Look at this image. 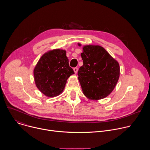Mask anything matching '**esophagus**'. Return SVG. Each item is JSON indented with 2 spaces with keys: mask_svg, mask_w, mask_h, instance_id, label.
<instances>
[{
  "mask_svg": "<svg viewBox=\"0 0 150 150\" xmlns=\"http://www.w3.org/2000/svg\"><path fill=\"white\" fill-rule=\"evenodd\" d=\"M74 72H75V74H76V73L78 72V68L76 67V68H74Z\"/></svg>",
  "mask_w": 150,
  "mask_h": 150,
  "instance_id": "esophagus-1",
  "label": "esophagus"
}]
</instances>
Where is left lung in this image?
Segmentation results:
<instances>
[{
  "instance_id": "1",
  "label": "left lung",
  "mask_w": 150,
  "mask_h": 150,
  "mask_svg": "<svg viewBox=\"0 0 150 150\" xmlns=\"http://www.w3.org/2000/svg\"><path fill=\"white\" fill-rule=\"evenodd\" d=\"M78 45L81 46V43ZM81 55L83 65L79 68L78 75L83 93L91 100L107 97L112 92L119 79L118 62L99 45L83 46Z\"/></svg>"
}]
</instances>
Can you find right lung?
Segmentation results:
<instances>
[{
	"mask_svg": "<svg viewBox=\"0 0 150 150\" xmlns=\"http://www.w3.org/2000/svg\"><path fill=\"white\" fill-rule=\"evenodd\" d=\"M66 53L63 49L50 50L40 57L33 69L36 87L47 97L59 95L68 78L74 74Z\"/></svg>",
	"mask_w": 150,
	"mask_h": 150,
	"instance_id": "right-lung-1",
	"label": "right lung"
}]
</instances>
